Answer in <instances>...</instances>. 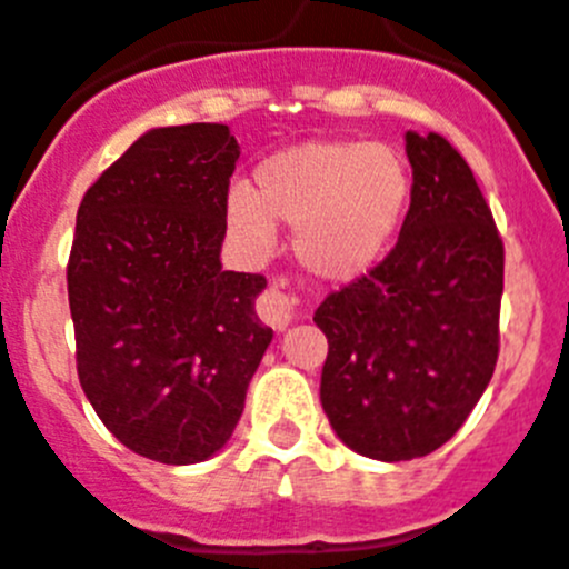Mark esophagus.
<instances>
[{
    "label": "esophagus",
    "mask_w": 569,
    "mask_h": 569,
    "mask_svg": "<svg viewBox=\"0 0 569 569\" xmlns=\"http://www.w3.org/2000/svg\"><path fill=\"white\" fill-rule=\"evenodd\" d=\"M258 317L274 330H286L297 317V297L283 286L272 283L258 300Z\"/></svg>",
    "instance_id": "1"
}]
</instances>
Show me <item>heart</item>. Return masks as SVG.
<instances>
[{
	"instance_id": "heart-1",
	"label": "heart",
	"mask_w": 569,
	"mask_h": 569,
	"mask_svg": "<svg viewBox=\"0 0 569 569\" xmlns=\"http://www.w3.org/2000/svg\"><path fill=\"white\" fill-rule=\"evenodd\" d=\"M413 194L406 152L383 141H308L267 158L252 194L224 206L230 233L267 256L274 224L295 228V258L311 278L350 283L372 272L400 236Z\"/></svg>"
}]
</instances>
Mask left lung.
Masks as SVG:
<instances>
[{
  "instance_id": "obj_1",
  "label": "left lung",
  "mask_w": 569,
  "mask_h": 569,
  "mask_svg": "<svg viewBox=\"0 0 569 569\" xmlns=\"http://www.w3.org/2000/svg\"><path fill=\"white\" fill-rule=\"evenodd\" d=\"M413 194L389 256L330 291L319 400L336 437L378 461L433 453L492 380L500 350L503 239L461 152L406 132Z\"/></svg>"
}]
</instances>
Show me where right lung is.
Segmentation results:
<instances>
[{
    "label": "right lung",
    "mask_w": 569,
    "mask_h": 569,
    "mask_svg": "<svg viewBox=\"0 0 569 569\" xmlns=\"http://www.w3.org/2000/svg\"><path fill=\"white\" fill-rule=\"evenodd\" d=\"M228 124L144 132L77 211L69 308L77 375L104 428L132 453L197 465L233 433L272 328L263 274L224 272Z\"/></svg>",
    "instance_id": "add662e5"
}]
</instances>
